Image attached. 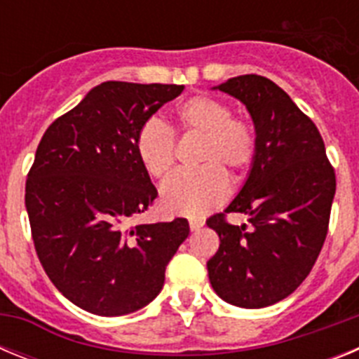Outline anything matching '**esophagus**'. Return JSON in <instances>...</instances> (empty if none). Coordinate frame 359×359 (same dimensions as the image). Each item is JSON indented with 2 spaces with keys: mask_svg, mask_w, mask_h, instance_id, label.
I'll use <instances>...</instances> for the list:
<instances>
[{
  "mask_svg": "<svg viewBox=\"0 0 359 359\" xmlns=\"http://www.w3.org/2000/svg\"><path fill=\"white\" fill-rule=\"evenodd\" d=\"M203 224H205V221H203V219H190L189 221V226L192 231H198Z\"/></svg>",
  "mask_w": 359,
  "mask_h": 359,
  "instance_id": "1",
  "label": "esophagus"
}]
</instances>
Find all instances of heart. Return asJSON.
I'll list each match as a JSON object with an SVG mask.
<instances>
[{
  "label": "heart",
  "instance_id": "1",
  "mask_svg": "<svg viewBox=\"0 0 359 359\" xmlns=\"http://www.w3.org/2000/svg\"><path fill=\"white\" fill-rule=\"evenodd\" d=\"M177 131L199 136L196 170L177 172L161 187V207L170 214L198 215L223 201L228 177L239 182L259 152V131L248 115L231 113V106L215 97H192L174 111ZM135 152L145 172L161 180L172 170L176 142L163 122L151 118L138 129Z\"/></svg>",
  "mask_w": 359,
  "mask_h": 359
}]
</instances>
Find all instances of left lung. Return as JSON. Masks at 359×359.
Segmentation results:
<instances>
[{"label": "left lung", "mask_w": 359, "mask_h": 359, "mask_svg": "<svg viewBox=\"0 0 359 359\" xmlns=\"http://www.w3.org/2000/svg\"><path fill=\"white\" fill-rule=\"evenodd\" d=\"M217 88L248 107L259 152L237 198L207 219L221 241L207 262L208 278L228 304L257 309L293 293L315 266L336 176L315 122L273 81L241 75ZM230 211L248 213L250 226L228 224Z\"/></svg>", "instance_id": "8db88e82"}]
</instances>
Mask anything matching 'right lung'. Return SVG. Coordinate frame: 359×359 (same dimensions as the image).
I'll return each mask as SVG.
<instances>
[{
	"instance_id": "1",
	"label": "right lung",
	"mask_w": 359,
	"mask_h": 359,
	"mask_svg": "<svg viewBox=\"0 0 359 359\" xmlns=\"http://www.w3.org/2000/svg\"><path fill=\"white\" fill-rule=\"evenodd\" d=\"M183 90L102 82L37 145L25 189L36 253L53 286L93 315H128L154 300L189 237L183 217L129 226L158 196L136 156V133Z\"/></svg>"
}]
</instances>
